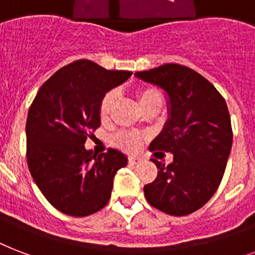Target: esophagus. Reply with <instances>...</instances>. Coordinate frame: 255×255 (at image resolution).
Here are the masks:
<instances>
[{
	"mask_svg": "<svg viewBox=\"0 0 255 255\" xmlns=\"http://www.w3.org/2000/svg\"><path fill=\"white\" fill-rule=\"evenodd\" d=\"M128 162H129L131 166H136V164H139V163L141 162V159L137 158V156H129V158H128Z\"/></svg>",
	"mask_w": 255,
	"mask_h": 255,
	"instance_id": "obj_1",
	"label": "esophagus"
}]
</instances>
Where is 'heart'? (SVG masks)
<instances>
[{
    "instance_id": "obj_1",
    "label": "heart",
    "mask_w": 255,
    "mask_h": 255,
    "mask_svg": "<svg viewBox=\"0 0 255 255\" xmlns=\"http://www.w3.org/2000/svg\"><path fill=\"white\" fill-rule=\"evenodd\" d=\"M137 97H139V103L148 102L152 99H160L162 100V93L156 88H141L137 91ZM115 99H116V93L115 91H110L103 96L102 102H100V107H99V112H100V118L102 119H107L111 114L112 106H114ZM144 139L143 133L137 131H120L112 137V144L119 147V148L128 151V152H133L139 148L141 144V141Z\"/></svg>"
}]
</instances>
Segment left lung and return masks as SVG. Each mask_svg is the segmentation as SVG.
<instances>
[{"instance_id":"obj_1","label":"left lung","mask_w":255,"mask_h":255,"mask_svg":"<svg viewBox=\"0 0 255 255\" xmlns=\"http://www.w3.org/2000/svg\"><path fill=\"white\" fill-rule=\"evenodd\" d=\"M135 76L166 93L168 119L149 148L174 155L168 166L151 159L159 171L144 186L145 199L163 213L188 215L210 201L222 180L233 144L226 102L203 76L179 64Z\"/></svg>"}]
</instances>
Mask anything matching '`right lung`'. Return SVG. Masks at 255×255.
<instances>
[{"label":"right lung","mask_w":255,"mask_h":255,"mask_svg":"<svg viewBox=\"0 0 255 255\" xmlns=\"http://www.w3.org/2000/svg\"><path fill=\"white\" fill-rule=\"evenodd\" d=\"M131 75L79 60L38 89L26 119V160L37 187L58 211L87 217L110 201L127 156L115 148L96 155L84 144L88 132L100 127L103 96Z\"/></svg>","instance_id":"right-lung-1"}]
</instances>
